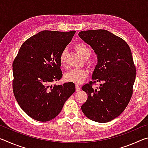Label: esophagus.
<instances>
[{
  "label": "esophagus",
  "mask_w": 148,
  "mask_h": 148,
  "mask_svg": "<svg viewBox=\"0 0 148 148\" xmlns=\"http://www.w3.org/2000/svg\"><path fill=\"white\" fill-rule=\"evenodd\" d=\"M76 91H79L80 90H81V87H80L79 86H77V85H76Z\"/></svg>",
  "instance_id": "1"
}]
</instances>
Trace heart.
<instances>
[{"label":"heart","mask_w":148,"mask_h":148,"mask_svg":"<svg viewBox=\"0 0 148 148\" xmlns=\"http://www.w3.org/2000/svg\"><path fill=\"white\" fill-rule=\"evenodd\" d=\"M76 49L80 56L82 57V58L86 56H89L90 57V55L91 53V50L89 47L83 44H77L76 46ZM67 54H68V51L66 49H64L60 55V62H61V64L64 65V66L66 64ZM87 74H88V72L86 70L74 69L67 72L66 74L65 75V79L67 82L80 84L84 82V80L86 79V77L87 76Z\"/></svg>","instance_id":"heart-1"}]
</instances>
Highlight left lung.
<instances>
[{"instance_id":"1","label":"left lung","mask_w":148,"mask_h":148,"mask_svg":"<svg viewBox=\"0 0 148 148\" xmlns=\"http://www.w3.org/2000/svg\"><path fill=\"white\" fill-rule=\"evenodd\" d=\"M78 35L97 55L92 79L102 82L99 88L92 87V81L82 87L88 96L82 110L92 121H110L124 111L132 94L136 68L131 49L124 40L104 29L81 31Z\"/></svg>"}]
</instances>
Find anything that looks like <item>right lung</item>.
<instances>
[{"mask_svg":"<svg viewBox=\"0 0 148 148\" xmlns=\"http://www.w3.org/2000/svg\"><path fill=\"white\" fill-rule=\"evenodd\" d=\"M76 31H43L22 44L13 67V91L21 108L34 120L48 121L75 92L73 82L53 85L62 76L60 55Z\"/></svg>","mask_w":148,"mask_h":148,"instance_id":"1","label":"right lung"}]
</instances>
